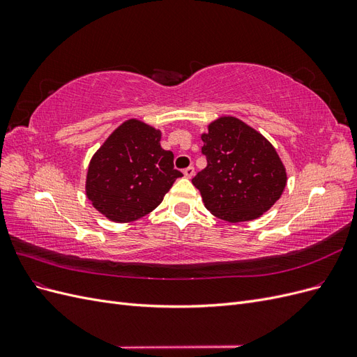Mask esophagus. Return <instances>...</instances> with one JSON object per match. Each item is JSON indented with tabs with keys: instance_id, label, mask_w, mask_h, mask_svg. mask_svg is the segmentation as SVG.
<instances>
[{
	"instance_id": "1",
	"label": "esophagus",
	"mask_w": 357,
	"mask_h": 357,
	"mask_svg": "<svg viewBox=\"0 0 357 357\" xmlns=\"http://www.w3.org/2000/svg\"><path fill=\"white\" fill-rule=\"evenodd\" d=\"M183 174H185L186 178H192L193 174H195V168H193V167H188L186 169H183Z\"/></svg>"
}]
</instances>
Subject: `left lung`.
<instances>
[{
  "instance_id": "obj_1",
  "label": "left lung",
  "mask_w": 357,
  "mask_h": 357,
  "mask_svg": "<svg viewBox=\"0 0 357 357\" xmlns=\"http://www.w3.org/2000/svg\"><path fill=\"white\" fill-rule=\"evenodd\" d=\"M207 167L192 178L207 208L229 223L255 220L280 199L287 172L277 150L255 128L220 116L201 134Z\"/></svg>"
}]
</instances>
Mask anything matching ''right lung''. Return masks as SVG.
Wrapping results in <instances>:
<instances>
[{"mask_svg": "<svg viewBox=\"0 0 357 357\" xmlns=\"http://www.w3.org/2000/svg\"><path fill=\"white\" fill-rule=\"evenodd\" d=\"M162 132L128 119L93 153L86 174V197L104 218L129 223L152 213L176 178L174 155L160 147Z\"/></svg>", "mask_w": 357, "mask_h": 357, "instance_id": "add662e5", "label": "right lung"}]
</instances>
